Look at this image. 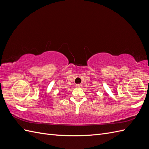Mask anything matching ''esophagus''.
<instances>
[{
  "mask_svg": "<svg viewBox=\"0 0 149 149\" xmlns=\"http://www.w3.org/2000/svg\"><path fill=\"white\" fill-rule=\"evenodd\" d=\"M76 86L77 88H80V87L82 86V84H77L76 85Z\"/></svg>",
  "mask_w": 149,
  "mask_h": 149,
  "instance_id": "34e87169",
  "label": "esophagus"
}]
</instances>
